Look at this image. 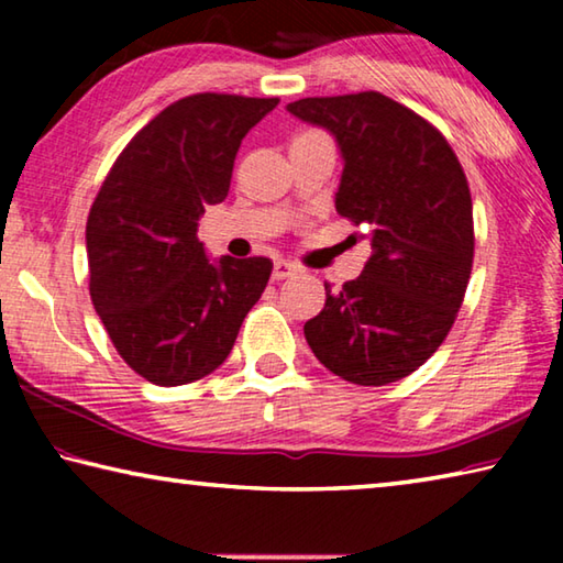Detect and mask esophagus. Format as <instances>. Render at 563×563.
<instances>
[{
	"mask_svg": "<svg viewBox=\"0 0 563 563\" xmlns=\"http://www.w3.org/2000/svg\"><path fill=\"white\" fill-rule=\"evenodd\" d=\"M298 273V265L295 263H290V261H275V265H273V278L275 280H285V278H290V275H295Z\"/></svg>",
	"mask_w": 563,
	"mask_h": 563,
	"instance_id": "esophagus-1",
	"label": "esophagus"
}]
</instances>
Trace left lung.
I'll return each instance as SVG.
<instances>
[{"label":"left lung","mask_w":563,"mask_h":563,"mask_svg":"<svg viewBox=\"0 0 563 563\" xmlns=\"http://www.w3.org/2000/svg\"><path fill=\"white\" fill-rule=\"evenodd\" d=\"M288 111L335 136L342 161L335 208L369 231L373 255L305 340L330 373L362 387L412 375L452 330L474 261L470 184L430 121L379 91L312 97Z\"/></svg>","instance_id":"1"}]
</instances>
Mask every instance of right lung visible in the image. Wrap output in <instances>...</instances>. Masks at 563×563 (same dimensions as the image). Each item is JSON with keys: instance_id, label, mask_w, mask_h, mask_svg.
Listing matches in <instances>:
<instances>
[{"instance_id": "obj_1", "label": "right lung", "mask_w": 563, "mask_h": 563, "mask_svg": "<svg viewBox=\"0 0 563 563\" xmlns=\"http://www.w3.org/2000/svg\"><path fill=\"white\" fill-rule=\"evenodd\" d=\"M280 99L194 93L133 136L87 221L89 292L123 362L161 387L211 375L231 355L273 261L206 258L198 218L231 188L241 141Z\"/></svg>"}]
</instances>
